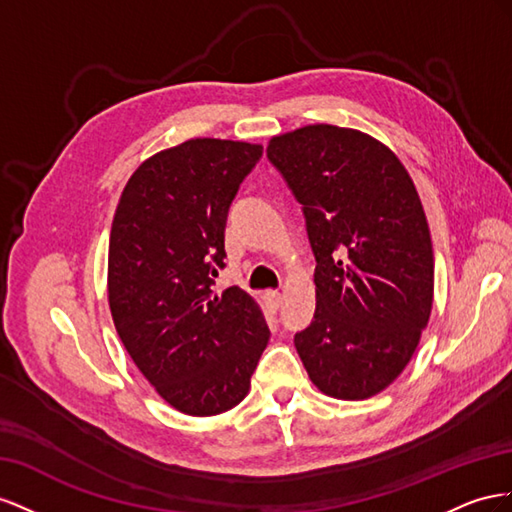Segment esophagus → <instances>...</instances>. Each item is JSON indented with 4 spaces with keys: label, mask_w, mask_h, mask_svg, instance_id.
Masks as SVG:
<instances>
[{
    "label": "esophagus",
    "mask_w": 512,
    "mask_h": 512,
    "mask_svg": "<svg viewBox=\"0 0 512 512\" xmlns=\"http://www.w3.org/2000/svg\"><path fill=\"white\" fill-rule=\"evenodd\" d=\"M264 300H266L268 311H270V313H276V311H279V306H281L283 296L279 294V291H266V294H264Z\"/></svg>",
    "instance_id": "34e87169"
}]
</instances>
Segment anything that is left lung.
Here are the masks:
<instances>
[{"label":"left lung","mask_w":512,"mask_h":512,"mask_svg":"<svg viewBox=\"0 0 512 512\" xmlns=\"http://www.w3.org/2000/svg\"><path fill=\"white\" fill-rule=\"evenodd\" d=\"M317 259L315 319L296 349L317 390L375 397L412 360L433 306V244L414 180L386 143L309 124L268 141Z\"/></svg>","instance_id":"obj_1"}]
</instances>
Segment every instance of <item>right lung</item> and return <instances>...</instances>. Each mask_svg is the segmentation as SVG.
Segmentation results:
<instances>
[{
    "mask_svg": "<svg viewBox=\"0 0 512 512\" xmlns=\"http://www.w3.org/2000/svg\"><path fill=\"white\" fill-rule=\"evenodd\" d=\"M261 152V143L212 137L160 150L130 175L113 214L115 330L154 390L188 416L236 407L270 341L253 296L212 291L227 210Z\"/></svg>",
    "mask_w": 512,
    "mask_h": 512,
    "instance_id": "obj_1",
    "label": "right lung"
}]
</instances>
